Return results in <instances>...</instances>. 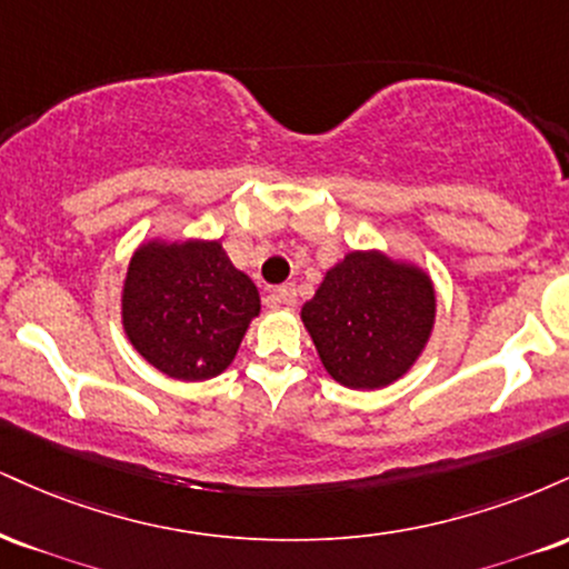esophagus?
<instances>
[{
  "label": "esophagus",
  "instance_id": "esophagus-1",
  "mask_svg": "<svg viewBox=\"0 0 569 569\" xmlns=\"http://www.w3.org/2000/svg\"><path fill=\"white\" fill-rule=\"evenodd\" d=\"M276 297H278V302H283L286 307H293V305H297V286H293V283L280 286Z\"/></svg>",
  "mask_w": 569,
  "mask_h": 569
}]
</instances>
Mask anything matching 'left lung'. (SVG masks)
<instances>
[{
  "mask_svg": "<svg viewBox=\"0 0 569 569\" xmlns=\"http://www.w3.org/2000/svg\"><path fill=\"white\" fill-rule=\"evenodd\" d=\"M302 320L339 385L381 389L413 366L432 333V280L379 251H352L326 272Z\"/></svg>",
  "mask_w": 569,
  "mask_h": 569,
  "instance_id": "8db88e82",
  "label": "left lung"
}]
</instances>
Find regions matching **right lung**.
Listing matches in <instances>:
<instances>
[{
	"instance_id": "obj_1",
	"label": "right lung",
	"mask_w": 569,
	"mask_h": 569,
	"mask_svg": "<svg viewBox=\"0 0 569 569\" xmlns=\"http://www.w3.org/2000/svg\"><path fill=\"white\" fill-rule=\"evenodd\" d=\"M121 315L150 366L180 381H207L236 358L259 315V291L219 241H150L129 262Z\"/></svg>"
}]
</instances>
